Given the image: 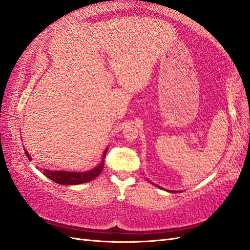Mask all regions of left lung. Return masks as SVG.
<instances>
[{"label": "left lung", "mask_w": 250, "mask_h": 250, "mask_svg": "<svg viewBox=\"0 0 250 250\" xmlns=\"http://www.w3.org/2000/svg\"><path fill=\"white\" fill-rule=\"evenodd\" d=\"M159 188H161V187H159ZM168 192H172V193H174V192H178V191H171V190H167Z\"/></svg>", "instance_id": "left-lung-1"}]
</instances>
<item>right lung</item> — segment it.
I'll return each instance as SVG.
<instances>
[{
    "label": "right lung",
    "instance_id": "obj_1",
    "mask_svg": "<svg viewBox=\"0 0 250 250\" xmlns=\"http://www.w3.org/2000/svg\"><path fill=\"white\" fill-rule=\"evenodd\" d=\"M107 152V148L104 150V155H102V161L101 163L95 167L92 170H88L85 172H70V171H53V170H47L43 169V174L49 180L54 181L57 184L60 185H79L83 183H87L93 181L94 178L97 177L102 170H104V157ZM25 154L28 157V159H31L28 152L25 150Z\"/></svg>",
    "mask_w": 250,
    "mask_h": 250
}]
</instances>
